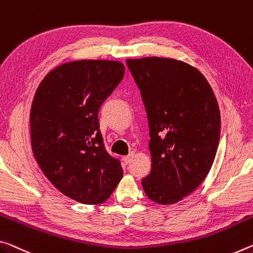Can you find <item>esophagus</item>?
I'll list each match as a JSON object with an SVG mask.
<instances>
[{"label":"esophagus","mask_w":253,"mask_h":253,"mask_svg":"<svg viewBox=\"0 0 253 253\" xmlns=\"http://www.w3.org/2000/svg\"><path fill=\"white\" fill-rule=\"evenodd\" d=\"M134 158V153H130L129 155H126V156H124V162H125L126 164H128V163H129L130 161H131V159H133Z\"/></svg>","instance_id":"esophagus-1"}]
</instances>
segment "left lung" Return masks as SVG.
Masks as SVG:
<instances>
[{"label":"left lung","mask_w":253,"mask_h":253,"mask_svg":"<svg viewBox=\"0 0 253 253\" xmlns=\"http://www.w3.org/2000/svg\"><path fill=\"white\" fill-rule=\"evenodd\" d=\"M147 114L152 169L142 180L148 198L171 205L191 194L213 166L220 114L210 83L174 58L126 59Z\"/></svg>","instance_id":"obj_1"}]
</instances>
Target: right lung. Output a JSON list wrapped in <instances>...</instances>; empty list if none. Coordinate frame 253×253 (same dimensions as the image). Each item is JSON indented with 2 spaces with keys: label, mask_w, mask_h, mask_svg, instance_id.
<instances>
[{
  "label": "right lung",
  "mask_w": 253,
  "mask_h": 253,
  "mask_svg": "<svg viewBox=\"0 0 253 253\" xmlns=\"http://www.w3.org/2000/svg\"><path fill=\"white\" fill-rule=\"evenodd\" d=\"M118 61L82 59L62 64L40 82L30 111L31 147L51 184L71 199L98 205L123 178L107 153L98 112L122 81Z\"/></svg>",
  "instance_id": "1"
}]
</instances>
